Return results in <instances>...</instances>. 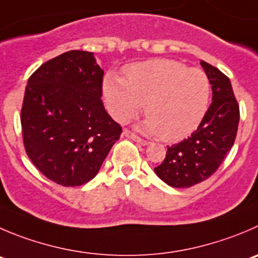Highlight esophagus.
<instances>
[{
    "instance_id": "34e87169",
    "label": "esophagus",
    "mask_w": 258,
    "mask_h": 258,
    "mask_svg": "<svg viewBox=\"0 0 258 258\" xmlns=\"http://www.w3.org/2000/svg\"><path fill=\"white\" fill-rule=\"evenodd\" d=\"M124 136L126 137V138H129V139H132V141H134V142H137V143L138 144H141V146H148V142L147 141H144V139H142V138H139L138 136H136V134L134 133H132L131 131H127V129H125L124 131Z\"/></svg>"
}]
</instances>
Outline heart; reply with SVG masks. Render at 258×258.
Here are the masks:
<instances>
[{"label":"heart","instance_id":"b5f03b06","mask_svg":"<svg viewBox=\"0 0 258 258\" xmlns=\"http://www.w3.org/2000/svg\"><path fill=\"white\" fill-rule=\"evenodd\" d=\"M102 94L112 119L127 121L143 105L147 119L142 131L164 142H176L192 133L204 119L210 82L198 68L157 58L127 66L122 80L109 73Z\"/></svg>","mask_w":258,"mask_h":258}]
</instances>
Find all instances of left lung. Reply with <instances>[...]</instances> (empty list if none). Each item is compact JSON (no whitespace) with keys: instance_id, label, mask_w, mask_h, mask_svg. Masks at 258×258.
Segmentation results:
<instances>
[{"instance_id":"left-lung-1","label":"left lung","mask_w":258,"mask_h":258,"mask_svg":"<svg viewBox=\"0 0 258 258\" xmlns=\"http://www.w3.org/2000/svg\"><path fill=\"white\" fill-rule=\"evenodd\" d=\"M200 64L212 85L213 101L198 129L187 139L168 147L164 161L154 168L171 187H191L210 177L237 136L239 106L229 78L204 60Z\"/></svg>"}]
</instances>
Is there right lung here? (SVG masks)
Segmentation results:
<instances>
[{
	"label": "right lung",
	"mask_w": 258,
	"mask_h": 258,
	"mask_svg": "<svg viewBox=\"0 0 258 258\" xmlns=\"http://www.w3.org/2000/svg\"><path fill=\"white\" fill-rule=\"evenodd\" d=\"M102 76L94 53L71 50L29 78L21 109L24 146L55 183L75 187L92 180L119 141L121 126L101 101Z\"/></svg>",
	"instance_id": "right-lung-1"
}]
</instances>
